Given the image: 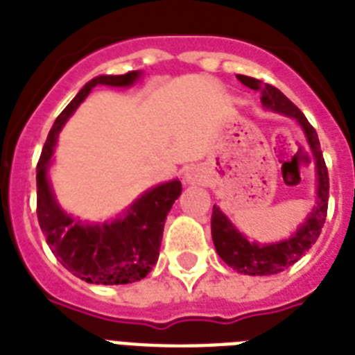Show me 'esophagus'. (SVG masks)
Returning <instances> with one entry per match:
<instances>
[{
    "instance_id": "34e87169",
    "label": "esophagus",
    "mask_w": 355,
    "mask_h": 355,
    "mask_svg": "<svg viewBox=\"0 0 355 355\" xmlns=\"http://www.w3.org/2000/svg\"><path fill=\"white\" fill-rule=\"evenodd\" d=\"M184 180L188 184H199L202 180V169L200 167H188L184 173Z\"/></svg>"
}]
</instances>
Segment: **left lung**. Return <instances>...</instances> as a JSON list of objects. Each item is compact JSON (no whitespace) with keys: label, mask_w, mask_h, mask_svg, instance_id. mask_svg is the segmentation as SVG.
<instances>
[{"label":"left lung","mask_w":355,"mask_h":355,"mask_svg":"<svg viewBox=\"0 0 355 355\" xmlns=\"http://www.w3.org/2000/svg\"><path fill=\"white\" fill-rule=\"evenodd\" d=\"M237 79L243 85L252 88L256 92H261V103L265 108H269L272 112H280L284 116L295 118L300 127H302L308 144L315 155V166H317V205L313 210L306 217L302 227L293 234L289 239L272 245H258L250 243L247 237L243 236L232 223L228 221V217L223 214L217 206H214L211 214V237L216 245L217 254L227 265L243 275L252 276H265L282 272L293 263H297L304 254L308 252L311 245H315L317 237L320 236V230L324 227L326 211H328V195H330V178H328V167L322 158L320 150L319 136L311 127V123L306 119L300 110L282 94L278 88L272 85H265L261 80L247 77V75H237Z\"/></svg>","instance_id":"left-lung-1"}]
</instances>
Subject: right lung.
<instances>
[{
	"label": "right lung",
	"mask_w": 355,
	"mask_h": 355,
	"mask_svg": "<svg viewBox=\"0 0 355 355\" xmlns=\"http://www.w3.org/2000/svg\"><path fill=\"white\" fill-rule=\"evenodd\" d=\"M138 71L125 75H101L83 86L73 101L55 119L36 166V214L51 252L77 278L88 284L119 286L132 284L149 275L158 261L167 211L182 193L180 180L160 184L144 193L127 214L105 225L73 221L57 205L47 180L53 149L66 119L85 101L97 85L130 86Z\"/></svg>",
	"instance_id": "1"
}]
</instances>
